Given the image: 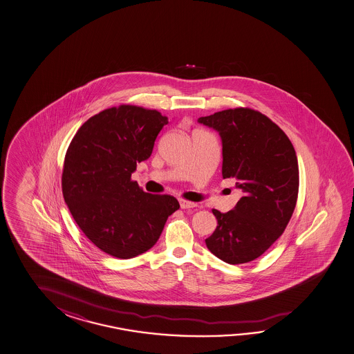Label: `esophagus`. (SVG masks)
<instances>
[{
  "instance_id": "obj_1",
  "label": "esophagus",
  "mask_w": 354,
  "mask_h": 354,
  "mask_svg": "<svg viewBox=\"0 0 354 354\" xmlns=\"http://www.w3.org/2000/svg\"><path fill=\"white\" fill-rule=\"evenodd\" d=\"M179 204H180L181 209H190V207H196V203H193V201H179Z\"/></svg>"
}]
</instances>
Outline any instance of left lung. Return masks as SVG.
<instances>
[{"instance_id":"8db88e82","label":"left lung","mask_w":354,"mask_h":354,"mask_svg":"<svg viewBox=\"0 0 354 354\" xmlns=\"http://www.w3.org/2000/svg\"><path fill=\"white\" fill-rule=\"evenodd\" d=\"M219 133L221 175L234 178L241 196L233 210L213 209L218 227L207 249L227 264L254 261L287 227L298 198L299 170L287 135L266 115L229 109L198 119Z\"/></svg>"}]
</instances>
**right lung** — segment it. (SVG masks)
<instances>
[{
    "label": "right lung",
    "instance_id": "right-lung-1",
    "mask_svg": "<svg viewBox=\"0 0 354 354\" xmlns=\"http://www.w3.org/2000/svg\"><path fill=\"white\" fill-rule=\"evenodd\" d=\"M169 124L156 110L121 105L90 118L67 149L62 194L76 224L102 252L120 259L145 253L180 205L142 192L131 174Z\"/></svg>",
    "mask_w": 354,
    "mask_h": 354
}]
</instances>
